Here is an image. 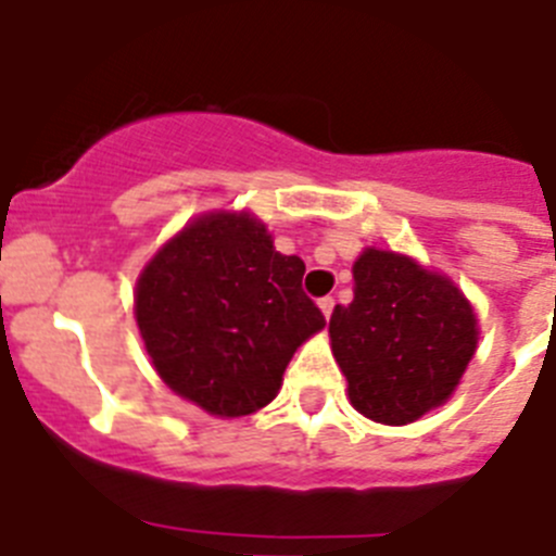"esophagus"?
<instances>
[{
    "instance_id": "obj_1",
    "label": "esophagus",
    "mask_w": 556,
    "mask_h": 556,
    "mask_svg": "<svg viewBox=\"0 0 556 556\" xmlns=\"http://www.w3.org/2000/svg\"><path fill=\"white\" fill-rule=\"evenodd\" d=\"M333 307H336L333 296H321V300H319V311H321V314H325V319H330V314H333Z\"/></svg>"
}]
</instances>
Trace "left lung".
Segmentation results:
<instances>
[{
	"label": "left lung",
	"mask_w": 556,
	"mask_h": 556,
	"mask_svg": "<svg viewBox=\"0 0 556 556\" xmlns=\"http://www.w3.org/2000/svg\"><path fill=\"white\" fill-rule=\"evenodd\" d=\"M353 279V302L330 316L350 404L390 427L418 421L455 393L472 362V305L450 277L395 251H362Z\"/></svg>",
	"instance_id": "obj_1"
}]
</instances>
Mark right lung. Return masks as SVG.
I'll return each instance as SVG.
<instances>
[{"label":"right lung","instance_id":"add662e5","mask_svg":"<svg viewBox=\"0 0 556 556\" xmlns=\"http://www.w3.org/2000/svg\"><path fill=\"white\" fill-rule=\"evenodd\" d=\"M302 274L305 263L279 254L254 214L191 220L135 288V319L157 376L220 418L270 404L296 348L325 328Z\"/></svg>","mask_w":556,"mask_h":556}]
</instances>
